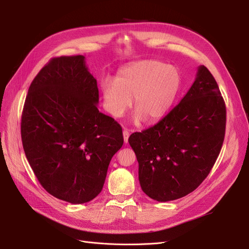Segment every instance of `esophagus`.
<instances>
[{"instance_id":"esophagus-1","label":"esophagus","mask_w":249,"mask_h":249,"mask_svg":"<svg viewBox=\"0 0 249 249\" xmlns=\"http://www.w3.org/2000/svg\"><path fill=\"white\" fill-rule=\"evenodd\" d=\"M123 135H124V143H127V141H129V137H130V132L127 131V130H124Z\"/></svg>"}]
</instances>
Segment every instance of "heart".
Returning <instances> with one entry per match:
<instances>
[{"label": "heart", "mask_w": 249, "mask_h": 249, "mask_svg": "<svg viewBox=\"0 0 249 249\" xmlns=\"http://www.w3.org/2000/svg\"><path fill=\"white\" fill-rule=\"evenodd\" d=\"M180 84L177 69L156 60H143L124 67L116 81L104 79L102 92L107 110L122 117L132 105L137 110L134 122L147 124L160 120L176 100Z\"/></svg>", "instance_id": "heart-1"}]
</instances>
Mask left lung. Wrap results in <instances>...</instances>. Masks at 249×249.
Instances as JSON below:
<instances>
[{
    "label": "left lung",
    "mask_w": 249,
    "mask_h": 249,
    "mask_svg": "<svg viewBox=\"0 0 249 249\" xmlns=\"http://www.w3.org/2000/svg\"><path fill=\"white\" fill-rule=\"evenodd\" d=\"M225 124L219 87L200 65L182 101L157 124L129 138L142 191L157 201H169L196 189L219 156Z\"/></svg>",
    "instance_id": "left-lung-1"
}]
</instances>
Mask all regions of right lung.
<instances>
[{"label":"right lung","mask_w":249,"mask_h":249,"mask_svg":"<svg viewBox=\"0 0 249 249\" xmlns=\"http://www.w3.org/2000/svg\"><path fill=\"white\" fill-rule=\"evenodd\" d=\"M99 88L85 57L53 58L29 87L21 114L22 146L51 195L84 203L100 194L123 129L97 109Z\"/></svg>","instance_id":"add662e5"}]
</instances>
